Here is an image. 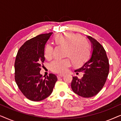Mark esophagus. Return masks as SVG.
<instances>
[{"mask_svg": "<svg viewBox=\"0 0 121 121\" xmlns=\"http://www.w3.org/2000/svg\"><path fill=\"white\" fill-rule=\"evenodd\" d=\"M63 77H64V75H62V74H60V75H57V78L59 79L60 78H62Z\"/></svg>", "mask_w": 121, "mask_h": 121, "instance_id": "34e87169", "label": "esophagus"}]
</instances>
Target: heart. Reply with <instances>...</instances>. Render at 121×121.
Wrapping results in <instances>:
<instances>
[{"label":"heart","instance_id":"obj_1","mask_svg":"<svg viewBox=\"0 0 121 121\" xmlns=\"http://www.w3.org/2000/svg\"><path fill=\"white\" fill-rule=\"evenodd\" d=\"M55 43L58 45L65 46V56L70 57L74 65L79 66L84 63L90 55L89 43L80 35L71 32L60 33L56 36ZM53 53V46L48 43L44 48V57L50 59ZM70 64L68 58H57L50 63V68L57 73H64Z\"/></svg>","mask_w":121,"mask_h":121}]
</instances>
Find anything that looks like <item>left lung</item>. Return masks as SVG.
<instances>
[{
	"instance_id": "obj_1",
	"label": "left lung",
	"mask_w": 121,
	"mask_h": 121,
	"mask_svg": "<svg viewBox=\"0 0 121 121\" xmlns=\"http://www.w3.org/2000/svg\"><path fill=\"white\" fill-rule=\"evenodd\" d=\"M91 43L90 59L75 72L84 73L82 79L73 77L71 87L74 93L83 97H91L98 94L105 85L109 73V62L106 53L100 43L87 36Z\"/></svg>"
}]
</instances>
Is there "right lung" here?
Returning <instances> with one entry per match:
<instances>
[{"instance_id": "add662e5", "label": "right lung", "mask_w": 121, "mask_h": 121, "mask_svg": "<svg viewBox=\"0 0 121 121\" xmlns=\"http://www.w3.org/2000/svg\"><path fill=\"white\" fill-rule=\"evenodd\" d=\"M53 32L41 34L25 42L15 62V79L22 93L33 101L44 100L53 91L57 78L49 74L43 79L41 66L45 60L44 48Z\"/></svg>"}]
</instances>
